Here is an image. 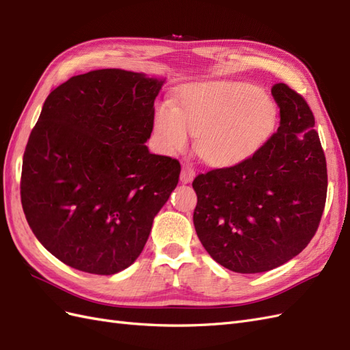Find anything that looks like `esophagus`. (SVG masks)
<instances>
[{
  "label": "esophagus",
  "mask_w": 350,
  "mask_h": 350,
  "mask_svg": "<svg viewBox=\"0 0 350 350\" xmlns=\"http://www.w3.org/2000/svg\"><path fill=\"white\" fill-rule=\"evenodd\" d=\"M194 175H196V172H194V169H193V166H191V165H184V166H183V171H181V181H183L184 184L191 183V181H193V178H194Z\"/></svg>",
  "instance_id": "1"
}]
</instances>
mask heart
I'll return each mask as SVG.
<instances>
[{
  "label": "heart",
  "mask_w": 350,
  "mask_h": 350,
  "mask_svg": "<svg viewBox=\"0 0 350 350\" xmlns=\"http://www.w3.org/2000/svg\"><path fill=\"white\" fill-rule=\"evenodd\" d=\"M278 121L274 102L248 83H210L187 89L179 109L159 105L154 131L165 150L181 152L189 133L198 135L197 153L211 166H235L256 154Z\"/></svg>",
  "instance_id": "1"
}]
</instances>
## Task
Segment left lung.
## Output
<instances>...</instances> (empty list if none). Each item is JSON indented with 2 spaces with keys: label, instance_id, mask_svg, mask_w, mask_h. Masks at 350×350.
Returning a JSON list of instances; mask_svg holds the SVG:
<instances>
[{
  "label": "left lung",
  "instance_id": "obj_1",
  "mask_svg": "<svg viewBox=\"0 0 350 350\" xmlns=\"http://www.w3.org/2000/svg\"><path fill=\"white\" fill-rule=\"evenodd\" d=\"M271 94L280 125L267 143L245 162L193 181L197 237L235 273L269 271L298 256L325 206L327 165L312 111L288 84H274Z\"/></svg>",
  "mask_w": 350,
  "mask_h": 350
}]
</instances>
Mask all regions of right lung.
I'll use <instances>...</instances> for the list:
<instances>
[{"label":"right lung","instance_id":"right-lung-1","mask_svg":"<svg viewBox=\"0 0 350 350\" xmlns=\"http://www.w3.org/2000/svg\"><path fill=\"white\" fill-rule=\"evenodd\" d=\"M163 80L118 68L49 93L23 154L20 196L38 241L67 266L115 274L137 260L181 165L144 144Z\"/></svg>","mask_w":350,"mask_h":350}]
</instances>
